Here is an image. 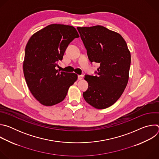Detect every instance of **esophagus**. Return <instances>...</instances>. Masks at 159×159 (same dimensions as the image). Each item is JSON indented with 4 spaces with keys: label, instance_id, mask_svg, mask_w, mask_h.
Returning a JSON list of instances; mask_svg holds the SVG:
<instances>
[{
    "label": "esophagus",
    "instance_id": "esophagus-1",
    "mask_svg": "<svg viewBox=\"0 0 159 159\" xmlns=\"http://www.w3.org/2000/svg\"><path fill=\"white\" fill-rule=\"evenodd\" d=\"M83 79V75H78V79L79 80H82Z\"/></svg>",
    "mask_w": 159,
    "mask_h": 159
}]
</instances>
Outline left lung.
I'll return each instance as SVG.
<instances>
[{
    "label": "left lung",
    "instance_id": "1",
    "mask_svg": "<svg viewBox=\"0 0 159 159\" xmlns=\"http://www.w3.org/2000/svg\"><path fill=\"white\" fill-rule=\"evenodd\" d=\"M77 30L89 60L99 64L97 75L85 76L89 87L83 97L96 109L109 107L121 97L128 82L131 54L127 44L121 34L100 25Z\"/></svg>",
    "mask_w": 159,
    "mask_h": 159
}]
</instances>
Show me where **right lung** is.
Returning a JSON list of instances; mask_svg holds the SVG:
<instances>
[{
	"label": "right lung",
	"instance_id": "obj_1",
	"mask_svg": "<svg viewBox=\"0 0 159 159\" xmlns=\"http://www.w3.org/2000/svg\"><path fill=\"white\" fill-rule=\"evenodd\" d=\"M79 35L69 25L52 24L33 34L26 46L23 72L30 92L39 103L51 106L61 102L77 80L75 73L57 70L69 43Z\"/></svg>",
	"mask_w": 159,
	"mask_h": 159
}]
</instances>
